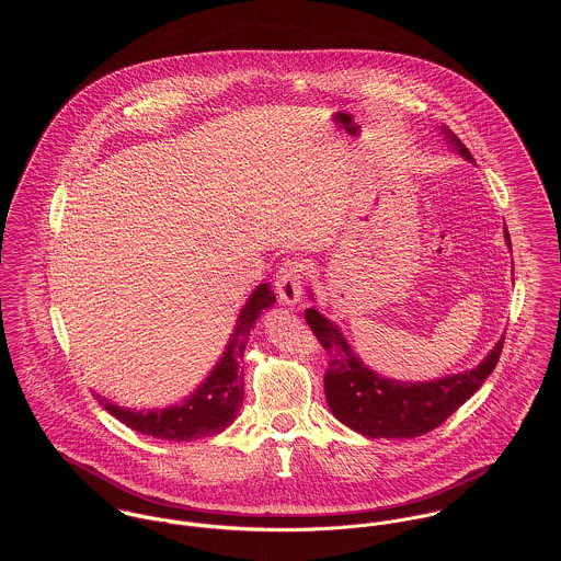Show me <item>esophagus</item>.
<instances>
[{
	"instance_id": "obj_1",
	"label": "esophagus",
	"mask_w": 561,
	"mask_h": 561,
	"mask_svg": "<svg viewBox=\"0 0 561 561\" xmlns=\"http://www.w3.org/2000/svg\"><path fill=\"white\" fill-rule=\"evenodd\" d=\"M302 276H305V263L300 259H285L276 274V294L283 305H298L302 296Z\"/></svg>"
}]
</instances>
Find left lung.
Returning a JSON list of instances; mask_svg holds the SVG:
<instances>
[{
    "label": "left lung",
    "instance_id": "left-lung-1",
    "mask_svg": "<svg viewBox=\"0 0 561 561\" xmlns=\"http://www.w3.org/2000/svg\"><path fill=\"white\" fill-rule=\"evenodd\" d=\"M443 134L465 160L476 161L447 125H443ZM505 240L510 243L507 231ZM305 320L328 354L323 391L332 414L369 438H414L432 432L480 389L503 350L501 339L481 365L465 374L432 382H398L367 369L350 350L341 330L316 309H307Z\"/></svg>",
    "mask_w": 561,
    "mask_h": 561
}]
</instances>
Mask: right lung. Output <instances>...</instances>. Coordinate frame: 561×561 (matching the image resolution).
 <instances>
[{
	"label": "right lung",
	"mask_w": 561,
	"mask_h": 561,
	"mask_svg": "<svg viewBox=\"0 0 561 561\" xmlns=\"http://www.w3.org/2000/svg\"><path fill=\"white\" fill-rule=\"evenodd\" d=\"M274 300L276 298L270 285L263 283L254 289V294L248 298L241 311L238 328L225 356L220 358L211 376L196 389V393L190 396L183 403H174L163 410L136 412L129 408L114 405L99 396L96 400L127 427L161 440H196L222 432L233 423L243 401L241 360L250 336V328L263 309L274 305Z\"/></svg>",
	"instance_id": "obj_1"
}]
</instances>
